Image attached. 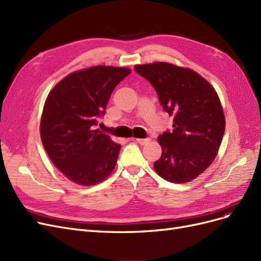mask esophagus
I'll return each instance as SVG.
<instances>
[{"label": "esophagus", "instance_id": "obj_1", "mask_svg": "<svg viewBox=\"0 0 261 261\" xmlns=\"http://www.w3.org/2000/svg\"><path fill=\"white\" fill-rule=\"evenodd\" d=\"M135 140H136V143H138L139 145L144 146V145H147L151 139H150V138H138V139H135Z\"/></svg>", "mask_w": 261, "mask_h": 261}]
</instances>
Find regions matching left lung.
Instances as JSON below:
<instances>
[{
    "instance_id": "obj_1",
    "label": "left lung",
    "mask_w": 261,
    "mask_h": 261,
    "mask_svg": "<svg viewBox=\"0 0 261 261\" xmlns=\"http://www.w3.org/2000/svg\"><path fill=\"white\" fill-rule=\"evenodd\" d=\"M136 73L153 86L173 130L158 137L162 148L155 172L172 183H187L215 160L225 120L215 88L194 70L170 63L136 65Z\"/></svg>"
}]
</instances>
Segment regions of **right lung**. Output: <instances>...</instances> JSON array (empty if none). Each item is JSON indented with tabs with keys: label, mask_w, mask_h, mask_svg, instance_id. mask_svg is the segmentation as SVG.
Returning a JSON list of instances; mask_svg holds the SVG:
<instances>
[{
	"label": "right lung",
	"mask_w": 261,
	"mask_h": 261,
	"mask_svg": "<svg viewBox=\"0 0 261 261\" xmlns=\"http://www.w3.org/2000/svg\"><path fill=\"white\" fill-rule=\"evenodd\" d=\"M130 69L93 66L69 74L49 93L40 124L42 145L68 179L94 185L113 171L121 145L94 129L115 87Z\"/></svg>",
	"instance_id": "right-lung-1"
}]
</instances>
